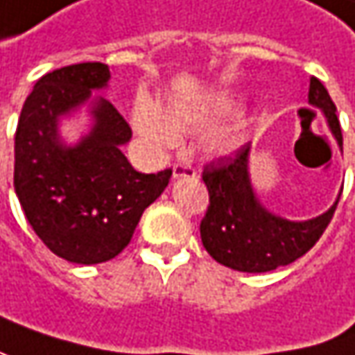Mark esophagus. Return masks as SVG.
<instances>
[{"label": "esophagus", "instance_id": "obj_1", "mask_svg": "<svg viewBox=\"0 0 355 355\" xmlns=\"http://www.w3.org/2000/svg\"><path fill=\"white\" fill-rule=\"evenodd\" d=\"M173 177H197V168L191 166L189 162H175V166H173Z\"/></svg>", "mask_w": 355, "mask_h": 355}]
</instances>
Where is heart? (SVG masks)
I'll return each mask as SVG.
<instances>
[{
    "label": "heart",
    "mask_w": 355,
    "mask_h": 355,
    "mask_svg": "<svg viewBox=\"0 0 355 355\" xmlns=\"http://www.w3.org/2000/svg\"><path fill=\"white\" fill-rule=\"evenodd\" d=\"M235 108L233 100L229 98H217L207 100L200 104H171L168 106V118L158 110L148 98H138L135 104L136 130L150 146L155 148H166L173 146L178 140V130H200L217 122L219 118L227 116ZM231 144L229 135H213L209 138V146L213 150H225Z\"/></svg>",
    "instance_id": "obj_1"
}]
</instances>
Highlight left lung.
<instances>
[{
	"mask_svg": "<svg viewBox=\"0 0 355 355\" xmlns=\"http://www.w3.org/2000/svg\"><path fill=\"white\" fill-rule=\"evenodd\" d=\"M309 102L322 108L342 146V128L336 104L318 78L309 82ZM249 144L229 157L205 164L202 180L209 207L200 220V239L207 253L220 265L243 273H265L303 257L323 235L338 209L303 223L282 219L261 207L247 173Z\"/></svg>",
	"mask_w": 355,
	"mask_h": 355,
	"instance_id": "8db88e82",
	"label": "left lung"
}]
</instances>
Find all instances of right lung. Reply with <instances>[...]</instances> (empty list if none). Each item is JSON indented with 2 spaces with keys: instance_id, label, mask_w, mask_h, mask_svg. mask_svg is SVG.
I'll return each instance as SVG.
<instances>
[{
  "instance_id": "add662e5",
  "label": "right lung",
  "mask_w": 355,
  "mask_h": 355,
  "mask_svg": "<svg viewBox=\"0 0 355 355\" xmlns=\"http://www.w3.org/2000/svg\"><path fill=\"white\" fill-rule=\"evenodd\" d=\"M108 78V66L100 62L42 76L15 130L13 187L26 219L53 255L82 265L114 259L173 175L171 168L157 175L132 168L120 150L132 136L130 124L102 98L90 136L73 148L60 144L58 116L84 104Z\"/></svg>"
}]
</instances>
